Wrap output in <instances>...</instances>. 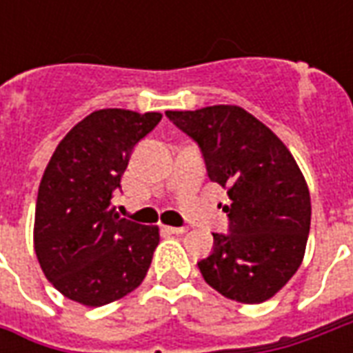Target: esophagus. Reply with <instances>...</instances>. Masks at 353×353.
Returning <instances> with one entry per match:
<instances>
[{"label": "esophagus", "mask_w": 353, "mask_h": 353, "mask_svg": "<svg viewBox=\"0 0 353 353\" xmlns=\"http://www.w3.org/2000/svg\"><path fill=\"white\" fill-rule=\"evenodd\" d=\"M162 229L166 230V232H170V234H183L185 232L183 227H162Z\"/></svg>", "instance_id": "34e87169"}]
</instances>
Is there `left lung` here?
<instances>
[{"instance_id":"8db88e82","label":"left lung","mask_w":353,"mask_h":353,"mask_svg":"<svg viewBox=\"0 0 353 353\" xmlns=\"http://www.w3.org/2000/svg\"><path fill=\"white\" fill-rule=\"evenodd\" d=\"M199 143L208 176L227 189V234L199 263L210 288L244 304L268 301L301 266L310 232V192L276 134L238 105L166 111Z\"/></svg>"}]
</instances>
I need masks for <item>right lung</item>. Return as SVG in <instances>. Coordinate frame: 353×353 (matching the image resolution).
I'll use <instances>...</instances> for the list:
<instances>
[{"label":"right lung","instance_id":"add662e5","mask_svg":"<svg viewBox=\"0 0 353 353\" xmlns=\"http://www.w3.org/2000/svg\"><path fill=\"white\" fill-rule=\"evenodd\" d=\"M161 113L98 109L65 134L39 183L34 250L47 280L68 299L103 306L145 278L159 227L119 217L111 199L134 145Z\"/></svg>","mask_w":353,"mask_h":353}]
</instances>
